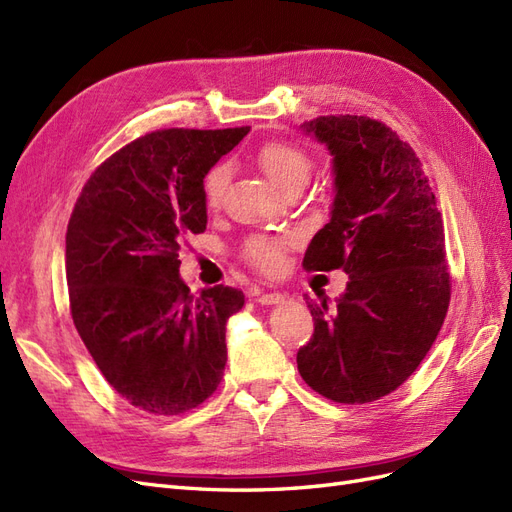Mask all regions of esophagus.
I'll return each mask as SVG.
<instances>
[{
  "label": "esophagus",
  "mask_w": 512,
  "mask_h": 512,
  "mask_svg": "<svg viewBox=\"0 0 512 512\" xmlns=\"http://www.w3.org/2000/svg\"><path fill=\"white\" fill-rule=\"evenodd\" d=\"M286 299L284 292H277V290H262L258 292V303L262 305H275V303H282Z\"/></svg>",
  "instance_id": "1"
}]
</instances>
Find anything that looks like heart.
Listing matches in <instances>:
<instances>
[{
  "label": "heart",
  "instance_id": "heart-1",
  "mask_svg": "<svg viewBox=\"0 0 512 512\" xmlns=\"http://www.w3.org/2000/svg\"><path fill=\"white\" fill-rule=\"evenodd\" d=\"M258 166L277 188L288 190L292 185H305L309 170H312V158L305 149L288 141L265 143L258 151ZM226 185V168L213 166L205 175L203 194L209 207H218ZM297 241V235H252L243 243V256L247 262L265 273L280 271L284 265L286 247Z\"/></svg>",
  "mask_w": 512,
  "mask_h": 512
}]
</instances>
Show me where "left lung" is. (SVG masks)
<instances>
[{
    "mask_svg": "<svg viewBox=\"0 0 512 512\" xmlns=\"http://www.w3.org/2000/svg\"><path fill=\"white\" fill-rule=\"evenodd\" d=\"M301 128L327 145L335 185L303 267L350 280L335 305L305 297L314 337L297 354L299 374L337 404H367L412 376L446 318L442 215L416 153L384 123L329 115Z\"/></svg>",
    "mask_w": 512,
    "mask_h": 512,
    "instance_id": "1",
    "label": "left lung"
}]
</instances>
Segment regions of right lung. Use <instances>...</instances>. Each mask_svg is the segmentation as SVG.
Returning a JSON list of instances; mask_svg holds the SVG:
<instances>
[{
    "mask_svg": "<svg viewBox=\"0 0 512 512\" xmlns=\"http://www.w3.org/2000/svg\"><path fill=\"white\" fill-rule=\"evenodd\" d=\"M250 128L145 134L96 168L66 232L70 312L113 389L151 414H181L218 389L226 320L243 292L190 294L183 239L207 228L203 179Z\"/></svg>",
    "mask_w": 512,
    "mask_h": 512,
    "instance_id": "add662e5",
    "label": "right lung"
}]
</instances>
